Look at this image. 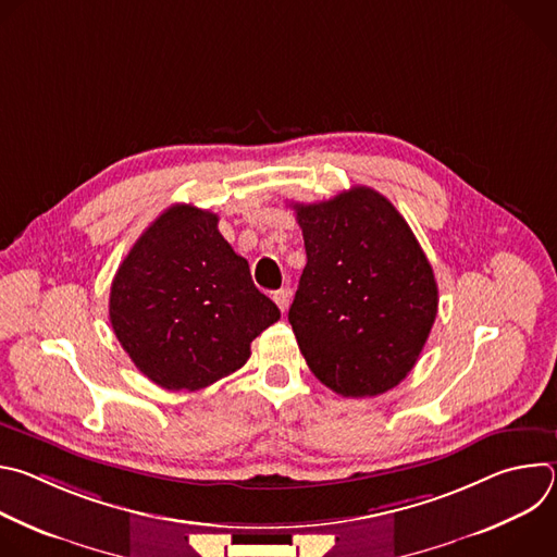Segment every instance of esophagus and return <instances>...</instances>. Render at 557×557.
<instances>
[{"instance_id": "1", "label": "esophagus", "mask_w": 557, "mask_h": 557, "mask_svg": "<svg viewBox=\"0 0 557 557\" xmlns=\"http://www.w3.org/2000/svg\"><path fill=\"white\" fill-rule=\"evenodd\" d=\"M273 299H275V304H277V308L282 310V312H286L288 310V306H290V290L288 288H282V290H275V295H273Z\"/></svg>"}]
</instances>
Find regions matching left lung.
<instances>
[{
    "label": "left lung",
    "instance_id": "1",
    "mask_svg": "<svg viewBox=\"0 0 557 557\" xmlns=\"http://www.w3.org/2000/svg\"><path fill=\"white\" fill-rule=\"evenodd\" d=\"M293 209L306 267L288 322L308 368L352 399L399 385L438 310L434 271L412 228L370 187Z\"/></svg>",
    "mask_w": 557,
    "mask_h": 557
}]
</instances>
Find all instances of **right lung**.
I'll return each mask as SVG.
<instances>
[{
	"label": "right lung",
	"mask_w": 557,
	"mask_h": 557,
	"mask_svg": "<svg viewBox=\"0 0 557 557\" xmlns=\"http://www.w3.org/2000/svg\"><path fill=\"white\" fill-rule=\"evenodd\" d=\"M280 320L218 215L174 205L138 237L110 290V324L134 366L165 389H200L243 368Z\"/></svg>",
	"instance_id": "1"
}]
</instances>
